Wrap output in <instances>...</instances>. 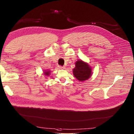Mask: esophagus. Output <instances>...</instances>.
Masks as SVG:
<instances>
[{"label": "esophagus", "instance_id": "esophagus-1", "mask_svg": "<svg viewBox=\"0 0 134 134\" xmlns=\"http://www.w3.org/2000/svg\"><path fill=\"white\" fill-rule=\"evenodd\" d=\"M59 69H64L65 68V67H64V66H59Z\"/></svg>", "mask_w": 134, "mask_h": 134}]
</instances>
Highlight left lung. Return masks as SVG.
<instances>
[{
    "instance_id": "1",
    "label": "left lung",
    "mask_w": 134,
    "mask_h": 134,
    "mask_svg": "<svg viewBox=\"0 0 134 134\" xmlns=\"http://www.w3.org/2000/svg\"><path fill=\"white\" fill-rule=\"evenodd\" d=\"M73 74L79 81H84L91 77L92 68L88 63L79 60L75 63V67L73 69Z\"/></svg>"
}]
</instances>
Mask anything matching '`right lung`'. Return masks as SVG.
Segmentation results:
<instances>
[{
	"label": "right lung",
	"instance_id": "add662e5",
	"mask_svg": "<svg viewBox=\"0 0 134 134\" xmlns=\"http://www.w3.org/2000/svg\"><path fill=\"white\" fill-rule=\"evenodd\" d=\"M50 72H51V71L49 70H45V71H43V73H44L43 74H44V75H45L46 77H49L50 75Z\"/></svg>",
	"mask_w": 134,
	"mask_h": 134
}]
</instances>
